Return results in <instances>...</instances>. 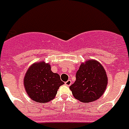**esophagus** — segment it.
Wrapping results in <instances>:
<instances>
[{
  "instance_id": "1",
  "label": "esophagus",
  "mask_w": 129,
  "mask_h": 129,
  "mask_svg": "<svg viewBox=\"0 0 129 129\" xmlns=\"http://www.w3.org/2000/svg\"><path fill=\"white\" fill-rule=\"evenodd\" d=\"M71 84H72V81H71L70 80H68V81H67L66 82H65V85H66V86H70Z\"/></svg>"
}]
</instances>
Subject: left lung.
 I'll list each match as a JSON object with an SVG mask.
<instances>
[{"mask_svg":"<svg viewBox=\"0 0 129 129\" xmlns=\"http://www.w3.org/2000/svg\"><path fill=\"white\" fill-rule=\"evenodd\" d=\"M108 83L105 70L94 59L81 63L76 74V81L70 86L74 97L82 103L93 102L105 93Z\"/></svg>","mask_w":129,"mask_h":129,"instance_id":"left-lung-1","label":"left lung"}]
</instances>
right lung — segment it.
Here are the masks:
<instances>
[{
  "label": "right lung",
  "mask_w": 129,
  "mask_h": 129,
  "mask_svg": "<svg viewBox=\"0 0 129 129\" xmlns=\"http://www.w3.org/2000/svg\"><path fill=\"white\" fill-rule=\"evenodd\" d=\"M23 83L29 98L42 103L54 99L58 89L64 84L59 74L52 72L50 64L44 61L30 65L24 75Z\"/></svg>",
  "instance_id": "right-lung-1"
}]
</instances>
